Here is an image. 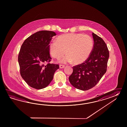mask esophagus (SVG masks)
I'll list each match as a JSON object with an SVG mask.
<instances>
[{
  "mask_svg": "<svg viewBox=\"0 0 127 127\" xmlns=\"http://www.w3.org/2000/svg\"><path fill=\"white\" fill-rule=\"evenodd\" d=\"M64 65H61V64H60L59 65V68H64Z\"/></svg>",
  "mask_w": 127,
  "mask_h": 127,
  "instance_id": "1",
  "label": "esophagus"
}]
</instances>
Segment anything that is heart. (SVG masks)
<instances>
[{
  "instance_id": "heart-1",
  "label": "heart",
  "mask_w": 127,
  "mask_h": 127,
  "mask_svg": "<svg viewBox=\"0 0 127 127\" xmlns=\"http://www.w3.org/2000/svg\"><path fill=\"white\" fill-rule=\"evenodd\" d=\"M93 42L91 37L81 33H68L58 36L49 45V51L53 57L59 58L62 64H81L86 61L91 54ZM66 51H65V50Z\"/></svg>"
}]
</instances>
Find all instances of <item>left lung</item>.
Masks as SVG:
<instances>
[{"label":"left lung","mask_w":127,"mask_h":127,"mask_svg":"<svg viewBox=\"0 0 127 127\" xmlns=\"http://www.w3.org/2000/svg\"><path fill=\"white\" fill-rule=\"evenodd\" d=\"M94 45L88 59L74 66L69 81L75 88L86 91L94 87L106 72L109 52L103 39L92 33Z\"/></svg>","instance_id":"1"}]
</instances>
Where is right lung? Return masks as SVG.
<instances>
[{
	"instance_id": "1",
	"label": "right lung",
	"mask_w": 127,
	"mask_h": 127,
	"mask_svg": "<svg viewBox=\"0 0 127 127\" xmlns=\"http://www.w3.org/2000/svg\"><path fill=\"white\" fill-rule=\"evenodd\" d=\"M55 32L43 30L38 31L26 39L21 46L18 55L20 73L23 79L32 88L41 89L52 81L58 64L44 63L51 59L49 43Z\"/></svg>"
}]
</instances>
